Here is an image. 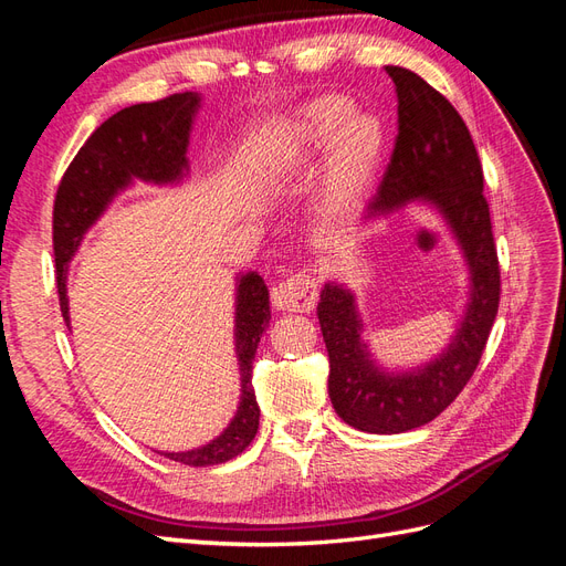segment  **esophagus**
I'll list each match as a JSON object with an SVG mask.
<instances>
[{"mask_svg":"<svg viewBox=\"0 0 566 566\" xmlns=\"http://www.w3.org/2000/svg\"><path fill=\"white\" fill-rule=\"evenodd\" d=\"M318 285L310 271H300L271 290V302L281 312H310L316 304Z\"/></svg>","mask_w":566,"mask_h":566,"instance_id":"1","label":"esophagus"}]
</instances>
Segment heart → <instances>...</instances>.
Listing matches in <instances>:
<instances>
[{
	"label": "heart",
	"mask_w": 566,
	"mask_h": 566,
	"mask_svg": "<svg viewBox=\"0 0 566 566\" xmlns=\"http://www.w3.org/2000/svg\"><path fill=\"white\" fill-rule=\"evenodd\" d=\"M325 150L312 186V210L323 221L352 214L378 175L385 127L378 117L354 113L345 96H321L297 111L281 129L279 167H306Z\"/></svg>",
	"instance_id": "b5f03b06"
}]
</instances>
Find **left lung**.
Instances as JSON below:
<instances>
[{
	"mask_svg": "<svg viewBox=\"0 0 566 566\" xmlns=\"http://www.w3.org/2000/svg\"><path fill=\"white\" fill-rule=\"evenodd\" d=\"M399 96V136L364 227L406 208L439 217L468 269V300L447 347L408 368H387L370 352L356 293L325 281L316 306L331 356L328 394L354 430L401 434L434 420L468 385L495 314L501 271L484 198V172L458 111L420 75L387 65Z\"/></svg>",
	"mask_w": 566,
	"mask_h": 566,
	"instance_id": "1",
	"label": "left lung"
}]
</instances>
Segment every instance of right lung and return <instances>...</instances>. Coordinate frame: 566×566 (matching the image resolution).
<instances>
[{
    "instance_id": "1",
    "label": "right lung",
    "mask_w": 566,
    "mask_h": 566,
    "mask_svg": "<svg viewBox=\"0 0 566 566\" xmlns=\"http://www.w3.org/2000/svg\"><path fill=\"white\" fill-rule=\"evenodd\" d=\"M202 106L198 92L175 94L156 104H136L115 113L80 148L59 186L54 202V256L59 300L71 325L67 269L84 235L106 214L113 200L136 181L150 186H181L188 165V144ZM269 287L256 271L235 273L233 352L241 375V401L231 422L212 441L191 451H158L191 468L219 465L243 453L260 427V403L252 387V361L262 333L269 328Z\"/></svg>"
}]
</instances>
